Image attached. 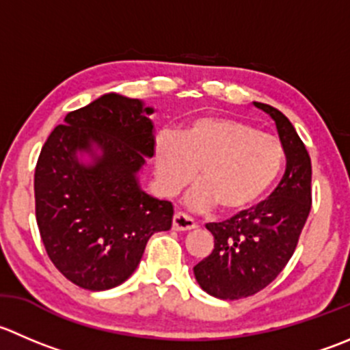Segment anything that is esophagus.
<instances>
[{
	"label": "esophagus",
	"mask_w": 350,
	"mask_h": 350,
	"mask_svg": "<svg viewBox=\"0 0 350 350\" xmlns=\"http://www.w3.org/2000/svg\"><path fill=\"white\" fill-rule=\"evenodd\" d=\"M195 227V220L183 212H176L172 217V229L176 230H189Z\"/></svg>",
	"instance_id": "34e87169"
}]
</instances>
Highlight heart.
<instances>
[{
    "instance_id": "1",
    "label": "heart",
    "mask_w": 350,
    "mask_h": 350,
    "mask_svg": "<svg viewBox=\"0 0 350 350\" xmlns=\"http://www.w3.org/2000/svg\"><path fill=\"white\" fill-rule=\"evenodd\" d=\"M282 142L247 121L200 116L181 135L162 131L154 148L155 181L162 195L174 196L195 179L186 205L196 212L212 206L226 215L250 210L265 195L284 165Z\"/></svg>"
}]
</instances>
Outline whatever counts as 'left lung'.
Returning <instances> with one entry per match:
<instances>
[{
  "label": "left lung",
  "instance_id": "1",
  "mask_svg": "<svg viewBox=\"0 0 350 350\" xmlns=\"http://www.w3.org/2000/svg\"><path fill=\"white\" fill-rule=\"evenodd\" d=\"M254 106L275 121L286 172L269 200L229 220L206 224L213 250L193 272L200 287L219 299L250 297L273 282L296 251L311 210V159L303 140L279 109Z\"/></svg>",
  "mask_w": 350,
  "mask_h": 350
}]
</instances>
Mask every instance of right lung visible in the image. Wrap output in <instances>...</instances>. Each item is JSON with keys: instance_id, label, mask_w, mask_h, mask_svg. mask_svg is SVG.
<instances>
[{"instance_id": "obj_1", "label": "right lung", "mask_w": 350, "mask_h": 350, "mask_svg": "<svg viewBox=\"0 0 350 350\" xmlns=\"http://www.w3.org/2000/svg\"><path fill=\"white\" fill-rule=\"evenodd\" d=\"M152 107L106 94L71 111L47 137L33 174L36 219L54 267L78 287L106 291L140 263L152 234L172 226L171 202L142 191L137 172L154 155ZM97 146L92 166L78 150Z\"/></svg>"}]
</instances>
